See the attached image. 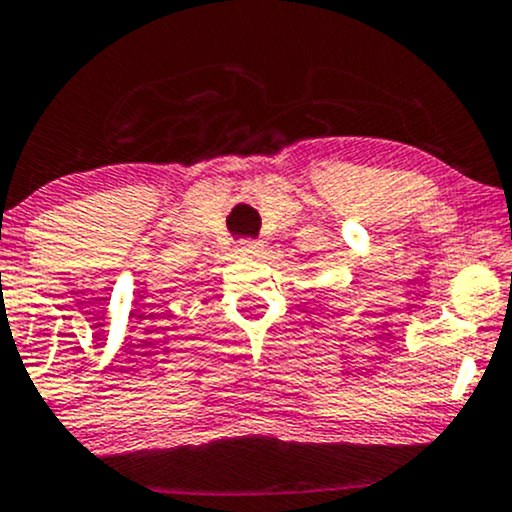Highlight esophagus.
Returning a JSON list of instances; mask_svg holds the SVG:
<instances>
[{
  "mask_svg": "<svg viewBox=\"0 0 512 512\" xmlns=\"http://www.w3.org/2000/svg\"><path fill=\"white\" fill-rule=\"evenodd\" d=\"M238 252L245 257H257L262 252V243L260 240H243V243L238 245Z\"/></svg>",
  "mask_w": 512,
  "mask_h": 512,
  "instance_id": "34e87169",
  "label": "esophagus"
}]
</instances>
